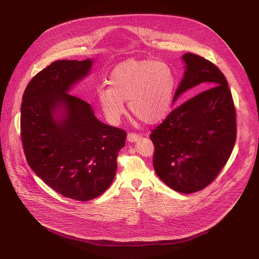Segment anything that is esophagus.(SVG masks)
<instances>
[{"label":"esophagus","mask_w":259,"mask_h":259,"mask_svg":"<svg viewBox=\"0 0 259 259\" xmlns=\"http://www.w3.org/2000/svg\"><path fill=\"white\" fill-rule=\"evenodd\" d=\"M141 139V135L137 134V133H128L127 135V141L129 143H135L138 142Z\"/></svg>","instance_id":"1"}]
</instances>
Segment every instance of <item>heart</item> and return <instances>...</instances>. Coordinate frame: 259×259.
<instances>
[{"mask_svg": "<svg viewBox=\"0 0 259 259\" xmlns=\"http://www.w3.org/2000/svg\"><path fill=\"white\" fill-rule=\"evenodd\" d=\"M174 88V74L166 63L127 60L112 70L109 85L99 86L98 100L109 121L119 120L125 113V101H128L130 111L152 125L168 115Z\"/></svg>", "mask_w": 259, "mask_h": 259, "instance_id": "1", "label": "heart"}]
</instances>
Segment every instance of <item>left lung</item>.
<instances>
[{"label": "left lung", "instance_id": "obj_1", "mask_svg": "<svg viewBox=\"0 0 259 259\" xmlns=\"http://www.w3.org/2000/svg\"><path fill=\"white\" fill-rule=\"evenodd\" d=\"M182 60L185 71L173 103L198 85L209 89L175 108L150 139L158 178L174 191L190 194L211 184L226 165L236 140V116L219 68L193 53H185Z\"/></svg>", "mask_w": 259, "mask_h": 259}]
</instances>
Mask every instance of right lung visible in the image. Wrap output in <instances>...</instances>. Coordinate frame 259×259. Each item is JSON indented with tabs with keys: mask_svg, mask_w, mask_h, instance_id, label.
<instances>
[{
	"mask_svg": "<svg viewBox=\"0 0 259 259\" xmlns=\"http://www.w3.org/2000/svg\"><path fill=\"white\" fill-rule=\"evenodd\" d=\"M94 60L56 61L25 89L21 138L32 171L59 194L80 201L103 194L114 180L126 132L94 115L70 94L90 74Z\"/></svg>",
	"mask_w": 259,
	"mask_h": 259,
	"instance_id": "right-lung-1",
	"label": "right lung"
}]
</instances>
